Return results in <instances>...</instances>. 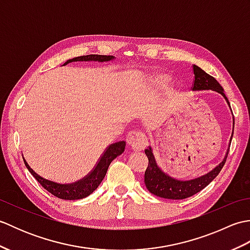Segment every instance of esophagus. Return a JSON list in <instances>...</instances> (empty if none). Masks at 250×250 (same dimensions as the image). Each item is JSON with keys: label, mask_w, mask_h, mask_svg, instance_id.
Returning a JSON list of instances; mask_svg holds the SVG:
<instances>
[{"label": "esophagus", "mask_w": 250, "mask_h": 250, "mask_svg": "<svg viewBox=\"0 0 250 250\" xmlns=\"http://www.w3.org/2000/svg\"><path fill=\"white\" fill-rule=\"evenodd\" d=\"M125 140L132 149L136 151L143 150L147 145L146 135L139 131H131L130 133L126 135Z\"/></svg>", "instance_id": "esophagus-1"}]
</instances>
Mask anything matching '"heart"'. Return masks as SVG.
<instances>
[{"instance_id":"b5f03b06","label":"heart","mask_w":250,"mask_h":250,"mask_svg":"<svg viewBox=\"0 0 250 250\" xmlns=\"http://www.w3.org/2000/svg\"><path fill=\"white\" fill-rule=\"evenodd\" d=\"M167 82V79L164 76H156L152 79V83L155 84L157 88H162L163 86H166Z\"/></svg>"}]
</instances>
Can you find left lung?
Instances as JSON below:
<instances>
[{"label":"left lung","instance_id":"obj_1","mask_svg":"<svg viewBox=\"0 0 250 250\" xmlns=\"http://www.w3.org/2000/svg\"><path fill=\"white\" fill-rule=\"evenodd\" d=\"M193 74H194V83L192 86V91H203V90H213L220 93L227 101L228 105L231 108L229 101H228L226 94L224 92V88L220 86V83L216 79L205 73L201 67L193 65ZM232 111V110H231ZM233 130H234V118H233ZM233 136V131L231 134V139L229 143V147L226 152L225 158L222 161L215 167L211 171L204 174L203 176L196 177L189 180H182L169 176L168 174L163 172L158 166L156 158L153 156L152 148L149 146L148 149H145V153L148 158V167L145 172V185L146 188L149 190V192L157 196H160L163 199L171 200H183L193 194L200 192L202 189H204L206 186L210 184L211 180L217 177L224 167L228 153H229L231 141Z\"/></svg>","mask_w":250,"mask_h":250}]
</instances>
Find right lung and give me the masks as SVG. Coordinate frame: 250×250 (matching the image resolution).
<instances>
[{
	"instance_id": "add662e5",
	"label": "right lung",
	"mask_w": 250,
	"mask_h": 250,
	"mask_svg": "<svg viewBox=\"0 0 250 250\" xmlns=\"http://www.w3.org/2000/svg\"><path fill=\"white\" fill-rule=\"evenodd\" d=\"M114 59H115L114 56L88 55V56L73 58V59L67 60L63 65H66L68 63L77 62V61L108 62ZM125 142L124 141H120V142L115 143V144H111L107 149L104 151L103 156L100 158L97 167L93 168V171L90 173L88 176L73 184H59V183L52 182V180L42 177L41 175H39L31 168V167L29 166L28 162H26L24 157H23V161L26 168H28L30 173L33 175V177L52 195H55L57 198L62 199V200H79L90 195L95 189L99 187V185L102 183V180L105 177L110 162L118 156H120L121 153L125 151Z\"/></svg>"
}]
</instances>
